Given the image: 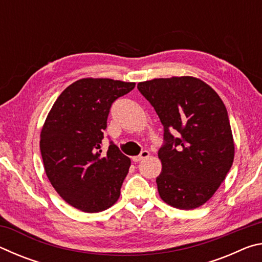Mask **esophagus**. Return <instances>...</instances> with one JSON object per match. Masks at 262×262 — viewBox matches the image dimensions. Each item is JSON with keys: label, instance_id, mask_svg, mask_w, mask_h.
Instances as JSON below:
<instances>
[{"label": "esophagus", "instance_id": "1", "mask_svg": "<svg viewBox=\"0 0 262 262\" xmlns=\"http://www.w3.org/2000/svg\"><path fill=\"white\" fill-rule=\"evenodd\" d=\"M149 151L148 150H143V151H142L139 156H134L133 157V161L134 162H140V161H142V159L143 158H147V157H149Z\"/></svg>", "mask_w": 262, "mask_h": 262}]
</instances>
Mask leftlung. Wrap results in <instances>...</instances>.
Listing matches in <instances>:
<instances>
[{"label": "left lung", "mask_w": 262, "mask_h": 262, "mask_svg": "<svg viewBox=\"0 0 262 262\" xmlns=\"http://www.w3.org/2000/svg\"><path fill=\"white\" fill-rule=\"evenodd\" d=\"M137 89L156 111L165 145L156 183L162 200L189 210L209 200L233 163L234 141L227 108L200 78L172 76L140 82ZM174 132V138L170 134Z\"/></svg>", "instance_id": "obj_1"}]
</instances>
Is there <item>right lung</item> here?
<instances>
[{"label": "right lung", "mask_w": 262, "mask_h": 262, "mask_svg": "<svg viewBox=\"0 0 262 262\" xmlns=\"http://www.w3.org/2000/svg\"><path fill=\"white\" fill-rule=\"evenodd\" d=\"M135 88L134 82L81 78L61 92L40 133L46 176L57 194L85 212L112 207L130 166V158L111 143L101 154L111 105Z\"/></svg>", "instance_id": "obj_1"}]
</instances>
